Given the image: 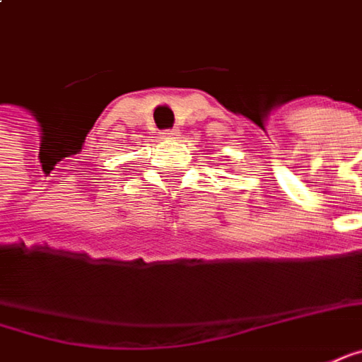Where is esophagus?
Segmentation results:
<instances>
[{
  "label": "esophagus",
  "mask_w": 362,
  "mask_h": 362,
  "mask_svg": "<svg viewBox=\"0 0 362 362\" xmlns=\"http://www.w3.org/2000/svg\"><path fill=\"white\" fill-rule=\"evenodd\" d=\"M180 134V130H162L160 132V136L164 138V140H172V138H176Z\"/></svg>",
  "instance_id": "obj_1"
}]
</instances>
